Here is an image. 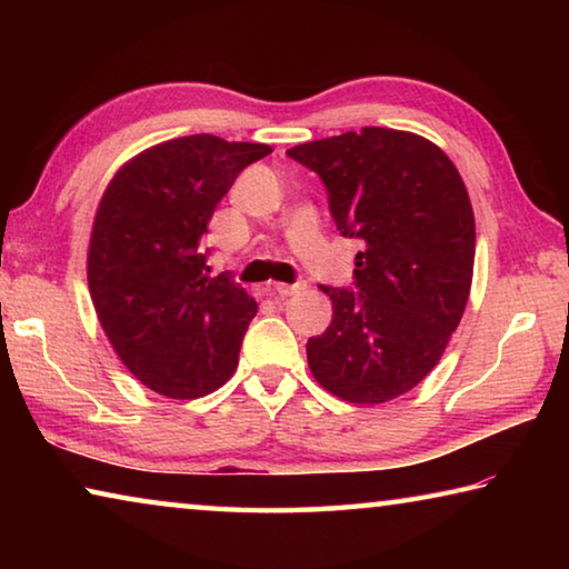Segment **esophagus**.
<instances>
[{
    "instance_id": "esophagus-1",
    "label": "esophagus",
    "mask_w": 569,
    "mask_h": 569,
    "mask_svg": "<svg viewBox=\"0 0 569 569\" xmlns=\"http://www.w3.org/2000/svg\"><path fill=\"white\" fill-rule=\"evenodd\" d=\"M303 288V283H283V281H276V283H268V291H273L276 296H293Z\"/></svg>"
}]
</instances>
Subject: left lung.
<instances>
[{
    "instance_id": "1",
    "label": "left lung",
    "mask_w": 569,
    "mask_h": 569,
    "mask_svg": "<svg viewBox=\"0 0 569 569\" xmlns=\"http://www.w3.org/2000/svg\"><path fill=\"white\" fill-rule=\"evenodd\" d=\"M323 180L343 238H356L353 286H321L333 319L306 343L326 391L383 403L439 363L465 313L475 271V213L435 142L363 128L286 150Z\"/></svg>"
}]
</instances>
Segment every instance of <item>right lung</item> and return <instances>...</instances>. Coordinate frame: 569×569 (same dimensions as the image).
<instances>
[{"instance_id": "right-lung-1", "label": "right lung", "mask_w": 569, "mask_h": 569, "mask_svg": "<svg viewBox=\"0 0 569 569\" xmlns=\"http://www.w3.org/2000/svg\"><path fill=\"white\" fill-rule=\"evenodd\" d=\"M261 142L188 134L118 170L94 216L88 283L114 353L148 389L198 399L233 377L258 306L228 273L208 276L200 240Z\"/></svg>"}]
</instances>
